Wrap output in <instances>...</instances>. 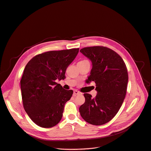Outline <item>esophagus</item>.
<instances>
[{
    "instance_id": "34e87169",
    "label": "esophagus",
    "mask_w": 151,
    "mask_h": 151,
    "mask_svg": "<svg viewBox=\"0 0 151 151\" xmlns=\"http://www.w3.org/2000/svg\"><path fill=\"white\" fill-rule=\"evenodd\" d=\"M81 93L80 92L77 91V90H74V96H77V95H81Z\"/></svg>"
}]
</instances>
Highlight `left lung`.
Masks as SVG:
<instances>
[{"mask_svg": "<svg viewBox=\"0 0 151 151\" xmlns=\"http://www.w3.org/2000/svg\"><path fill=\"white\" fill-rule=\"evenodd\" d=\"M80 52L92 62L86 82H95L97 95L92 98L84 93L85 102L79 112L88 123L102 125L111 121L123 104L128 83L127 68L122 57L108 47H87Z\"/></svg>", "mask_w": 151, "mask_h": 151, "instance_id": "1", "label": "left lung"}]
</instances>
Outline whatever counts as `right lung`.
Wrapping results in <instances>:
<instances>
[{"instance_id":"add662e5","label":"right lung","mask_w":151,"mask_h":151,"mask_svg":"<svg viewBox=\"0 0 151 151\" xmlns=\"http://www.w3.org/2000/svg\"><path fill=\"white\" fill-rule=\"evenodd\" d=\"M78 51L77 48L45 52L26 65L20 81L22 103L37 126L50 128L61 121L65 104L73 91L65 90L56 81L65 78L66 69Z\"/></svg>"}]
</instances>
